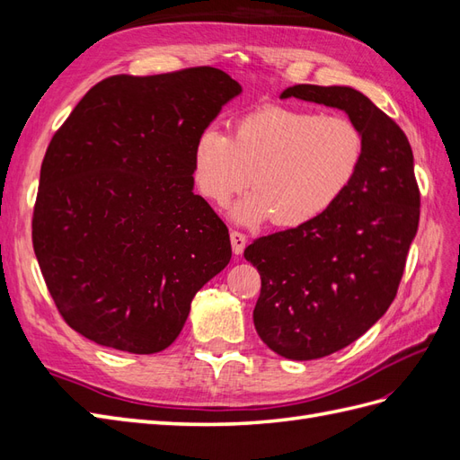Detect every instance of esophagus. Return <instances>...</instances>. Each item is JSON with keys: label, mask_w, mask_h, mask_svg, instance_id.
Returning a JSON list of instances; mask_svg holds the SVG:
<instances>
[{"label": "esophagus", "mask_w": 460, "mask_h": 460, "mask_svg": "<svg viewBox=\"0 0 460 460\" xmlns=\"http://www.w3.org/2000/svg\"><path fill=\"white\" fill-rule=\"evenodd\" d=\"M230 242H232L234 253H235V255H242L243 249H245V242H247L245 234H243V232H238V230H232V232H230Z\"/></svg>", "instance_id": "1"}]
</instances>
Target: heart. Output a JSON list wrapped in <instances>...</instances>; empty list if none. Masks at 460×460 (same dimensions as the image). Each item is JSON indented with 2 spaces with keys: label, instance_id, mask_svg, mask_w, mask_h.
<instances>
[{
  "label": "heart",
  "instance_id": "obj_1",
  "mask_svg": "<svg viewBox=\"0 0 460 460\" xmlns=\"http://www.w3.org/2000/svg\"><path fill=\"white\" fill-rule=\"evenodd\" d=\"M365 136L341 115L280 105L261 107L232 122L230 134L205 128L191 151V174L201 196L235 207L243 225L272 218L297 228L324 217L351 190L365 161Z\"/></svg>",
  "mask_w": 460,
  "mask_h": 460
}]
</instances>
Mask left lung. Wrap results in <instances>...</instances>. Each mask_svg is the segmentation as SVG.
Listing matches in <instances>:
<instances>
[{
    "label": "left lung",
    "instance_id": "1",
    "mask_svg": "<svg viewBox=\"0 0 460 460\" xmlns=\"http://www.w3.org/2000/svg\"><path fill=\"white\" fill-rule=\"evenodd\" d=\"M280 97L345 111L367 144L360 172L338 205L243 252L261 274L259 338L286 358L311 360L353 343L394 303L419 230L420 191L405 132L367 95L297 84Z\"/></svg>",
    "mask_w": 460,
    "mask_h": 460
}]
</instances>
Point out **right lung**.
I'll use <instances>...</instances> for the list:
<instances>
[{
	"mask_svg": "<svg viewBox=\"0 0 460 460\" xmlns=\"http://www.w3.org/2000/svg\"><path fill=\"white\" fill-rule=\"evenodd\" d=\"M240 92L215 66L109 76L53 134L32 245L55 307L84 338L166 349L193 296L230 262L226 225L193 193L191 151Z\"/></svg>",
	"mask_w": 460,
	"mask_h": 460,
	"instance_id": "obj_1",
	"label": "right lung"
}]
</instances>
